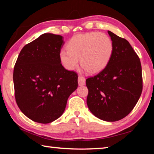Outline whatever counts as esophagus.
<instances>
[{
    "label": "esophagus",
    "instance_id": "obj_1",
    "mask_svg": "<svg viewBox=\"0 0 154 154\" xmlns=\"http://www.w3.org/2000/svg\"><path fill=\"white\" fill-rule=\"evenodd\" d=\"M78 83L79 85H84L85 84V79L82 76H79L78 77Z\"/></svg>",
    "mask_w": 154,
    "mask_h": 154
}]
</instances>
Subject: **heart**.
<instances>
[{"label": "heart", "mask_w": 154, "mask_h": 154, "mask_svg": "<svg viewBox=\"0 0 154 154\" xmlns=\"http://www.w3.org/2000/svg\"><path fill=\"white\" fill-rule=\"evenodd\" d=\"M67 49L60 53V60L68 70H73L79 64L90 74H96L106 66L112 56L113 45L105 34L97 32L79 34L72 36Z\"/></svg>", "instance_id": "1"}]
</instances>
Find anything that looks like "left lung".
Returning a JSON list of instances; mask_svg holds the SVG:
<instances>
[{"label": "left lung", "instance_id": "obj_1", "mask_svg": "<svg viewBox=\"0 0 154 154\" xmlns=\"http://www.w3.org/2000/svg\"><path fill=\"white\" fill-rule=\"evenodd\" d=\"M113 45L112 56L102 71L85 81L87 105L98 118L120 120L136 105L143 90L139 56L128 41L108 31Z\"/></svg>", "mask_w": 154, "mask_h": 154}]
</instances>
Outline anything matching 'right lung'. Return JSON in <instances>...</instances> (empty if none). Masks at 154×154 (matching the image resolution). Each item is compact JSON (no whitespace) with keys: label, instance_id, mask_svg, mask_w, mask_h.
I'll list each match as a JSON object with an SVG mask.
<instances>
[{"label":"right lung","instance_id":"add662e5","mask_svg":"<svg viewBox=\"0 0 154 154\" xmlns=\"http://www.w3.org/2000/svg\"><path fill=\"white\" fill-rule=\"evenodd\" d=\"M62 36L45 33L21 50L14 70L15 98L26 116L48 124L60 117L69 96L78 86V75L61 64Z\"/></svg>","mask_w":154,"mask_h":154}]
</instances>
